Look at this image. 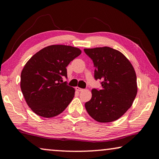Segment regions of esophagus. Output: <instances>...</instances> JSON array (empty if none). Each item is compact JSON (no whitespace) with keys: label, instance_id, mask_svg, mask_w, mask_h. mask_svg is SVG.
<instances>
[{"label":"esophagus","instance_id":"obj_1","mask_svg":"<svg viewBox=\"0 0 159 159\" xmlns=\"http://www.w3.org/2000/svg\"><path fill=\"white\" fill-rule=\"evenodd\" d=\"M76 90L77 91H79V92H80V91H83V89H82V88H80L79 87H76Z\"/></svg>","mask_w":159,"mask_h":159}]
</instances>
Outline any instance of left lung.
Wrapping results in <instances>:
<instances>
[{
  "label": "left lung",
  "mask_w": 159,
  "mask_h": 159,
  "mask_svg": "<svg viewBox=\"0 0 159 159\" xmlns=\"http://www.w3.org/2000/svg\"><path fill=\"white\" fill-rule=\"evenodd\" d=\"M84 52L93 60L95 79L102 80V89L93 88L85 109L97 121H114L128 111L135 98V71L128 59L111 48L84 49Z\"/></svg>",
  "instance_id": "8db88e82"
}]
</instances>
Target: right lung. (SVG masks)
<instances>
[{
	"label": "right lung",
	"instance_id": "right-lung-1",
	"mask_svg": "<svg viewBox=\"0 0 159 159\" xmlns=\"http://www.w3.org/2000/svg\"><path fill=\"white\" fill-rule=\"evenodd\" d=\"M77 48L64 45L45 47L31 57L21 71V90L35 114L51 118L64 111L75 95L74 88L63 82L66 66L79 56Z\"/></svg>",
	"mask_w": 159,
	"mask_h": 159
}]
</instances>
